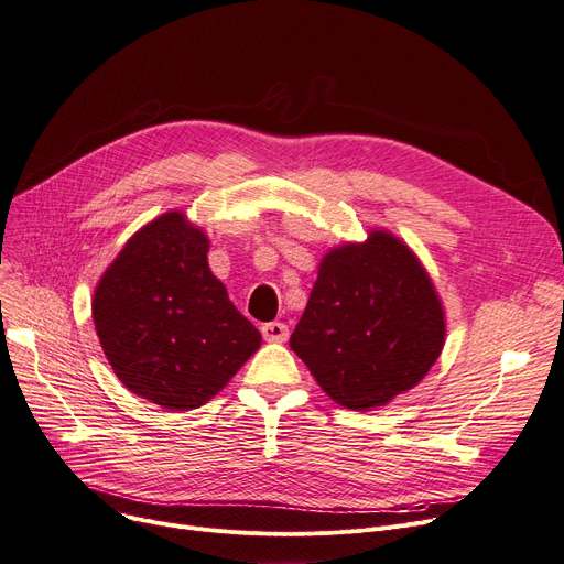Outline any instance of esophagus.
Masks as SVG:
<instances>
[{"label": "esophagus", "mask_w": 564, "mask_h": 564, "mask_svg": "<svg viewBox=\"0 0 564 564\" xmlns=\"http://www.w3.org/2000/svg\"><path fill=\"white\" fill-rule=\"evenodd\" d=\"M261 333H263V337H265L268 343H286V337H289V328H286V324H282V322L263 324V326H261Z\"/></svg>", "instance_id": "esophagus-1"}]
</instances>
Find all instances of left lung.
Instances as JSON below:
<instances>
[{"label":"left lung","instance_id":"obj_1","mask_svg":"<svg viewBox=\"0 0 564 564\" xmlns=\"http://www.w3.org/2000/svg\"><path fill=\"white\" fill-rule=\"evenodd\" d=\"M446 340L444 305L408 242L372 229L322 257L289 347L354 412L384 408L427 375Z\"/></svg>","mask_w":564,"mask_h":564}]
</instances>
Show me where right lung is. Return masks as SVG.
<instances>
[{"mask_svg": "<svg viewBox=\"0 0 564 564\" xmlns=\"http://www.w3.org/2000/svg\"><path fill=\"white\" fill-rule=\"evenodd\" d=\"M208 250V234L169 210L124 242L95 286L93 319L112 372L169 412L206 404L261 347Z\"/></svg>", "mask_w": 564, "mask_h": 564, "instance_id": "add662e5", "label": "right lung"}]
</instances>
